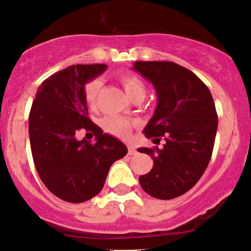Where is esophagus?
I'll return each instance as SVG.
<instances>
[{"label": "esophagus", "instance_id": "esophagus-1", "mask_svg": "<svg viewBox=\"0 0 251 251\" xmlns=\"http://www.w3.org/2000/svg\"><path fill=\"white\" fill-rule=\"evenodd\" d=\"M137 153V151H136L135 147L132 146H128V155H133V154Z\"/></svg>", "mask_w": 251, "mask_h": 251}]
</instances>
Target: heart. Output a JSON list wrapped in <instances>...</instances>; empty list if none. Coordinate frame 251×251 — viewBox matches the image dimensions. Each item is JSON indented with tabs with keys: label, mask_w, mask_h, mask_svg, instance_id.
<instances>
[{
	"label": "heart",
	"mask_w": 251,
	"mask_h": 251,
	"mask_svg": "<svg viewBox=\"0 0 251 251\" xmlns=\"http://www.w3.org/2000/svg\"><path fill=\"white\" fill-rule=\"evenodd\" d=\"M126 95L132 100H143L146 96V85L140 77L131 74H123L119 77ZM102 80L100 78H92L87 81L83 87V96L88 107L95 108L97 104L98 96H100V88H102ZM102 126L108 133L115 136V137L121 138V140H127L132 131L133 123L128 119L123 118V116L110 115L105 116L102 120Z\"/></svg>",
	"instance_id": "heart-1"
}]
</instances>
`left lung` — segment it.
Returning a JSON list of instances; mask_svg holds the SVG:
<instances>
[{"label":"left lung","mask_w":251,"mask_h":251,"mask_svg":"<svg viewBox=\"0 0 251 251\" xmlns=\"http://www.w3.org/2000/svg\"><path fill=\"white\" fill-rule=\"evenodd\" d=\"M132 69L153 83L158 96L144 135L165 140L163 148H138L154 161L153 169L140 176L141 187L156 199L177 198L209 165L217 131L214 100L201 78L174 62H135Z\"/></svg>","instance_id":"8db88e82"}]
</instances>
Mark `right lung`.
<instances>
[{"label": "right lung", "mask_w": 251, "mask_h": 251, "mask_svg": "<svg viewBox=\"0 0 251 251\" xmlns=\"http://www.w3.org/2000/svg\"><path fill=\"white\" fill-rule=\"evenodd\" d=\"M105 64L70 65L37 88L29 115V137L35 168L55 197L83 203L102 191L114 161L127 154L125 144L103 133L88 119L86 82L105 72ZM81 128L94 132L95 144L77 141Z\"/></svg>", "instance_id": "add662e5"}]
</instances>
